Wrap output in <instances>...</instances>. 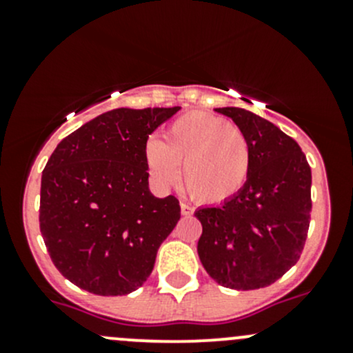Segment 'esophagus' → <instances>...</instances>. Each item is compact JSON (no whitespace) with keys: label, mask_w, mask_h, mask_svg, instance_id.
Listing matches in <instances>:
<instances>
[{"label":"esophagus","mask_w":353,"mask_h":353,"mask_svg":"<svg viewBox=\"0 0 353 353\" xmlns=\"http://www.w3.org/2000/svg\"><path fill=\"white\" fill-rule=\"evenodd\" d=\"M193 206H190V205H186V203H181V213H183L184 216H190V215H193Z\"/></svg>","instance_id":"34e87169"}]
</instances>
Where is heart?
Masks as SVG:
<instances>
[{
	"instance_id": "b5f03b06",
	"label": "heart",
	"mask_w": 353,
	"mask_h": 353,
	"mask_svg": "<svg viewBox=\"0 0 353 353\" xmlns=\"http://www.w3.org/2000/svg\"><path fill=\"white\" fill-rule=\"evenodd\" d=\"M143 160L152 181L169 188L179 181L199 203L229 201L248 184L252 170V147L248 134L225 117L190 112L163 131V141L148 138Z\"/></svg>"
}]
</instances>
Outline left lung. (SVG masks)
Returning <instances> with one entry per match:
<instances>
[{"label":"left lung","instance_id":"1","mask_svg":"<svg viewBox=\"0 0 353 353\" xmlns=\"http://www.w3.org/2000/svg\"><path fill=\"white\" fill-rule=\"evenodd\" d=\"M232 117L252 147V170L239 194L199 208L198 254L216 283L236 290L268 287L299 261L311 222V167L294 138L241 108Z\"/></svg>","mask_w":353,"mask_h":353}]
</instances>
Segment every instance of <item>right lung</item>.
<instances>
[{"label": "right lung", "mask_w": 353, "mask_h": 353, "mask_svg": "<svg viewBox=\"0 0 353 353\" xmlns=\"http://www.w3.org/2000/svg\"><path fill=\"white\" fill-rule=\"evenodd\" d=\"M179 108L114 109L78 128L42 170L39 223L65 279L97 295L143 285L181 219L179 199L148 191L143 147Z\"/></svg>", "instance_id": "1"}]
</instances>
